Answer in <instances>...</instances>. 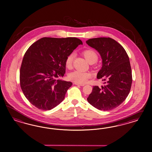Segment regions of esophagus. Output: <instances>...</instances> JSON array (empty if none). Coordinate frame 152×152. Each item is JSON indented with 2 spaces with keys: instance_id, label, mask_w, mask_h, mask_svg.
Here are the masks:
<instances>
[{
  "instance_id": "obj_1",
  "label": "esophagus",
  "mask_w": 152,
  "mask_h": 152,
  "mask_svg": "<svg viewBox=\"0 0 152 152\" xmlns=\"http://www.w3.org/2000/svg\"><path fill=\"white\" fill-rule=\"evenodd\" d=\"M74 84H75V85H76L81 86H85V85H84V84H80V83H74Z\"/></svg>"
}]
</instances>
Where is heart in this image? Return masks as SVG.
Instances as JSON below:
<instances>
[{
  "instance_id": "heart-1",
  "label": "heart",
  "mask_w": 152,
  "mask_h": 152,
  "mask_svg": "<svg viewBox=\"0 0 152 152\" xmlns=\"http://www.w3.org/2000/svg\"><path fill=\"white\" fill-rule=\"evenodd\" d=\"M83 54L85 59L89 63H95L96 62L98 57L96 52L92 50H86L83 52ZM75 55L73 53L69 54L65 61V65L67 69H71L74 61ZM92 74L89 72H84L80 71H74L69 73L68 77L69 80L75 83H85L88 80L91 78Z\"/></svg>"
}]
</instances>
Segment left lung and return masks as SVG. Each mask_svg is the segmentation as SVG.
<instances>
[{
    "label": "left lung",
    "instance_id": "obj_1",
    "mask_svg": "<svg viewBox=\"0 0 152 152\" xmlns=\"http://www.w3.org/2000/svg\"><path fill=\"white\" fill-rule=\"evenodd\" d=\"M86 42L101 56L102 67L97 78L107 81L101 88L94 86L87 100L99 110H112L124 101L131 88L132 75L129 57L122 46L111 38H91Z\"/></svg>",
    "mask_w": 152,
    "mask_h": 152
}]
</instances>
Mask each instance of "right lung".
I'll return each instance as SVG.
<instances>
[{
	"mask_svg": "<svg viewBox=\"0 0 152 152\" xmlns=\"http://www.w3.org/2000/svg\"><path fill=\"white\" fill-rule=\"evenodd\" d=\"M82 41L75 37H43L26 51L20 69V85L33 105L50 110L64 100L71 82L58 79L66 72L65 61Z\"/></svg>",
	"mask_w": 152,
	"mask_h": 152,
	"instance_id": "add662e5",
	"label": "right lung"
}]
</instances>
